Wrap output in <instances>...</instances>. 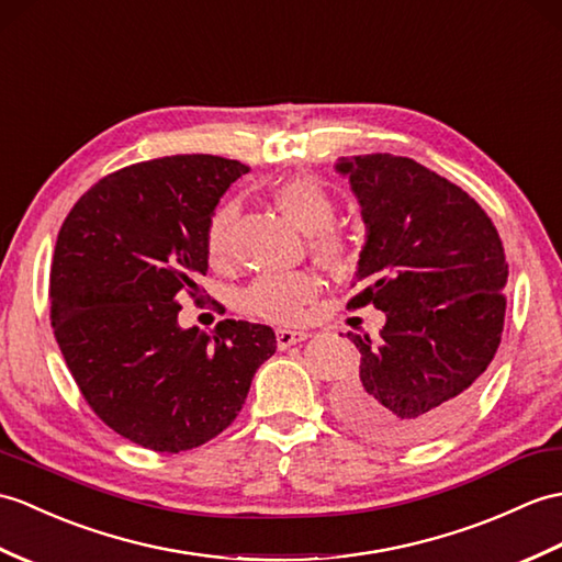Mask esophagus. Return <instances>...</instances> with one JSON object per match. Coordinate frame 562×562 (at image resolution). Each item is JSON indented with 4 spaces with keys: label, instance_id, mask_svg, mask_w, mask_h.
Here are the masks:
<instances>
[{
    "label": "esophagus",
    "instance_id": "34e87169",
    "mask_svg": "<svg viewBox=\"0 0 562 562\" xmlns=\"http://www.w3.org/2000/svg\"><path fill=\"white\" fill-rule=\"evenodd\" d=\"M308 337V333H304V330H286V328H280L278 330V347L280 349H286V347H292V345H296V342H304Z\"/></svg>",
    "mask_w": 562,
    "mask_h": 562
}]
</instances>
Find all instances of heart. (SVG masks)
Instances as JSON below:
<instances>
[{
	"instance_id": "1",
	"label": "heart",
	"mask_w": 562,
	"mask_h": 562,
	"mask_svg": "<svg viewBox=\"0 0 562 562\" xmlns=\"http://www.w3.org/2000/svg\"><path fill=\"white\" fill-rule=\"evenodd\" d=\"M276 201L286 217L306 232L313 258L330 270H347L355 263L357 241L337 225V201L333 191L316 177H292L276 189ZM239 215L237 201L220 203L205 225V254L215 266L227 263L232 254V229ZM321 292V282L311 272H282L260 276L241 294L246 313L270 323H294L302 318L306 304Z\"/></svg>"
}]
</instances>
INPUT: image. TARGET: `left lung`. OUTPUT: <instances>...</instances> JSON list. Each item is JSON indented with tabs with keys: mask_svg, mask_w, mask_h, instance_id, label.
<instances>
[{
	"mask_svg": "<svg viewBox=\"0 0 562 562\" xmlns=\"http://www.w3.org/2000/svg\"><path fill=\"white\" fill-rule=\"evenodd\" d=\"M367 222L349 311L373 304L378 340L347 333L359 378L335 395L357 436L419 446L458 424L498 351L507 260L498 229L472 195L412 158L351 155L337 162Z\"/></svg>",
	"mask_w": 562,
	"mask_h": 562,
	"instance_id": "8db88e82",
	"label": "left lung"
}]
</instances>
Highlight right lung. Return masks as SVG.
I'll use <instances>...</instances> for the list:
<instances>
[{
    "label": "right lung",
    "mask_w": 562,
    "mask_h": 562,
    "mask_svg": "<svg viewBox=\"0 0 562 562\" xmlns=\"http://www.w3.org/2000/svg\"><path fill=\"white\" fill-rule=\"evenodd\" d=\"M249 172L217 155H172L102 177L76 201L49 268V318L88 407L155 452L199 448L241 412L276 355L268 325L225 318L213 335L179 328L203 299L205 225Z\"/></svg>",
    "instance_id": "1"
}]
</instances>
